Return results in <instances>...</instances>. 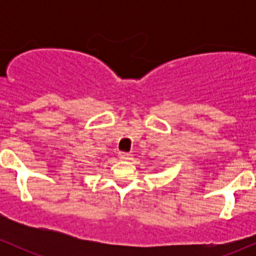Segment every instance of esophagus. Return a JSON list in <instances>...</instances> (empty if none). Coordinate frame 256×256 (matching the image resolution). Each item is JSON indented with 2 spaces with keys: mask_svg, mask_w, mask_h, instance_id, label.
I'll use <instances>...</instances> for the list:
<instances>
[{
  "mask_svg": "<svg viewBox=\"0 0 256 256\" xmlns=\"http://www.w3.org/2000/svg\"><path fill=\"white\" fill-rule=\"evenodd\" d=\"M120 158L124 160V161H128V160H131V154H125V152H120Z\"/></svg>",
  "mask_w": 256,
  "mask_h": 256,
  "instance_id": "34e87169",
  "label": "esophagus"
}]
</instances>
